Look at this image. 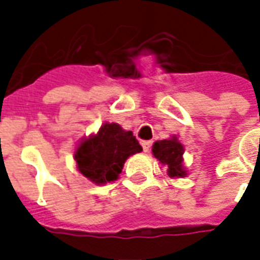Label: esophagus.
<instances>
[{"mask_svg":"<svg viewBox=\"0 0 260 260\" xmlns=\"http://www.w3.org/2000/svg\"><path fill=\"white\" fill-rule=\"evenodd\" d=\"M142 147H143V152L147 153L152 147V141H143L142 142Z\"/></svg>","mask_w":260,"mask_h":260,"instance_id":"34e87169","label":"esophagus"}]
</instances>
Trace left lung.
<instances>
[{
  "label": "left lung",
  "mask_w": 260,
  "mask_h": 260,
  "mask_svg": "<svg viewBox=\"0 0 260 260\" xmlns=\"http://www.w3.org/2000/svg\"><path fill=\"white\" fill-rule=\"evenodd\" d=\"M184 145L178 138L173 135L169 139L156 141L153 143L152 153L158 163L167 170L170 178H184L186 177V169L184 166Z\"/></svg>",
  "instance_id": "8db88e82"
}]
</instances>
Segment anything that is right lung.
Returning <instances> with one entry per match:
<instances>
[{
    "mask_svg": "<svg viewBox=\"0 0 260 260\" xmlns=\"http://www.w3.org/2000/svg\"><path fill=\"white\" fill-rule=\"evenodd\" d=\"M142 152L131 131L115 122H104L96 134L80 139L75 149L76 169L96 185H106L119 177L126 158Z\"/></svg>",
    "mask_w": 260,
    "mask_h": 260,
    "instance_id": "obj_1",
    "label": "right lung"
}]
</instances>
